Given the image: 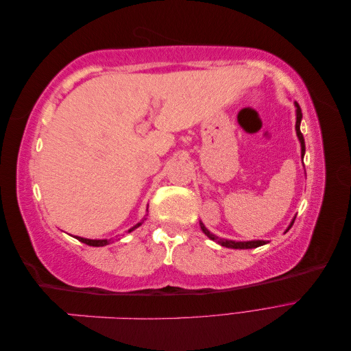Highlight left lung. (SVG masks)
<instances>
[{
	"mask_svg": "<svg viewBox=\"0 0 351 351\" xmlns=\"http://www.w3.org/2000/svg\"><path fill=\"white\" fill-rule=\"evenodd\" d=\"M295 107H297V110H295V115H297V120H295V133H297V137H299V141H300V145H302V158H303V155H304V139H303V134H302V132H300V123H302V110H300V107H299V104H295ZM295 219V218H294ZM294 219H293V222H291V226L294 224ZM291 226L289 227V230L291 228ZM200 228H202V231L205 232V234L210 239V240H214V241H217L218 244H221V246H226V247H230V249H254V247H259V246H263V244H267V241H263V240H253V241H232V240H221V239H218L215 234H212V232L202 224L200 222ZM287 230V231H289Z\"/></svg>",
	"mask_w": 351,
	"mask_h": 351,
	"instance_id": "obj_1",
	"label": "left lung"
}]
</instances>
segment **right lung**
<instances>
[{
    "label": "right lung",
    "mask_w": 351,
    "mask_h": 351,
    "mask_svg": "<svg viewBox=\"0 0 351 351\" xmlns=\"http://www.w3.org/2000/svg\"><path fill=\"white\" fill-rule=\"evenodd\" d=\"M142 224V222H139V224L137 226H134L132 230H134V228H137ZM132 230H129V232L132 231ZM79 241H82V243H84V244H89V246H95V247H101V246H105V244H110V241L111 240H89V239H83V237H76Z\"/></svg>",
    "instance_id": "obj_1"
}]
</instances>
